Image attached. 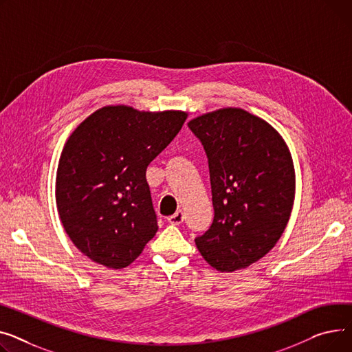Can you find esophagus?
<instances>
[{"mask_svg":"<svg viewBox=\"0 0 352 352\" xmlns=\"http://www.w3.org/2000/svg\"><path fill=\"white\" fill-rule=\"evenodd\" d=\"M183 220H184V214H183L182 210H177L175 214H172V216L168 217V221H169L170 224H175V226L182 224Z\"/></svg>","mask_w":352,"mask_h":352,"instance_id":"obj_1","label":"esophagus"}]
</instances>
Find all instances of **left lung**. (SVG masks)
I'll return each mask as SVG.
<instances>
[{"label": "left lung", "instance_id": "8db88e82", "mask_svg": "<svg viewBox=\"0 0 352 352\" xmlns=\"http://www.w3.org/2000/svg\"><path fill=\"white\" fill-rule=\"evenodd\" d=\"M209 160L214 219L195 239L219 272L249 267L270 252L290 219L296 177L292 155L268 123L239 108L188 123Z\"/></svg>", "mask_w": 352, "mask_h": 352}]
</instances>
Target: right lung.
<instances>
[{
    "mask_svg": "<svg viewBox=\"0 0 352 352\" xmlns=\"http://www.w3.org/2000/svg\"><path fill=\"white\" fill-rule=\"evenodd\" d=\"M188 118L105 107L74 131L56 172V208L64 229L92 261L123 268L157 232L146 169Z\"/></svg>",
    "mask_w": 352,
    "mask_h": 352,
    "instance_id": "obj_1",
    "label": "right lung"
}]
</instances>
